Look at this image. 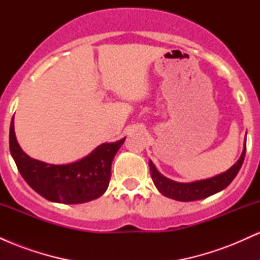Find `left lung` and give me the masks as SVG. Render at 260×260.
I'll list each match as a JSON object with an SVG mask.
<instances>
[{
	"mask_svg": "<svg viewBox=\"0 0 260 260\" xmlns=\"http://www.w3.org/2000/svg\"><path fill=\"white\" fill-rule=\"evenodd\" d=\"M244 155H246V143H244V148L240 159L228 171L214 176V177L207 178V180L188 182V183L172 181L165 177V176H162L157 171V169L155 168L151 160L149 161V168H150V175L155 187L157 188V190H159L161 194L168 197V198L175 199V201L193 202L208 198V197L225 189L234 181L236 175L240 171L244 160Z\"/></svg>",
	"mask_w": 260,
	"mask_h": 260,
	"instance_id": "left-lung-1",
	"label": "left lung"
}]
</instances>
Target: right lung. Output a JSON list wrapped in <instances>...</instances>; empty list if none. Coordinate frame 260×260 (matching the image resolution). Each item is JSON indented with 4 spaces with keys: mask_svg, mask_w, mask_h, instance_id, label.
<instances>
[{
    "mask_svg": "<svg viewBox=\"0 0 260 260\" xmlns=\"http://www.w3.org/2000/svg\"><path fill=\"white\" fill-rule=\"evenodd\" d=\"M124 138L104 143L78 161L53 165L26 155L18 144L14 121L10 128V150L18 171L35 192L47 201L62 204H80L99 198L106 192L111 178L113 157Z\"/></svg>",
    "mask_w": 260,
    "mask_h": 260,
    "instance_id": "right-lung-1",
    "label": "right lung"
}]
</instances>
